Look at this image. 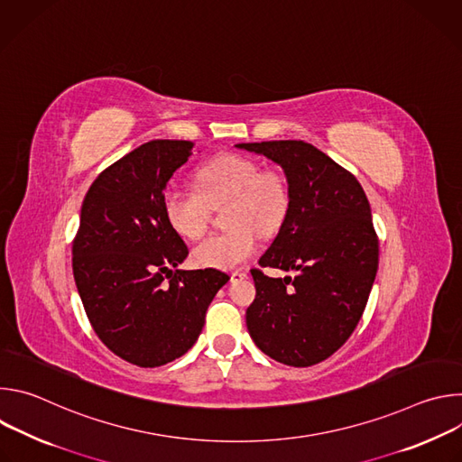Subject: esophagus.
<instances>
[{
	"instance_id": "1",
	"label": "esophagus",
	"mask_w": 462,
	"mask_h": 462,
	"mask_svg": "<svg viewBox=\"0 0 462 462\" xmlns=\"http://www.w3.org/2000/svg\"><path fill=\"white\" fill-rule=\"evenodd\" d=\"M245 278H246V273H241V271H236V273L230 274V282H232V283H237V282H241V280H245Z\"/></svg>"
}]
</instances>
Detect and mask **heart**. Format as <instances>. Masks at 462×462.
Wrapping results in <instances>:
<instances>
[{
	"mask_svg": "<svg viewBox=\"0 0 462 462\" xmlns=\"http://www.w3.org/2000/svg\"><path fill=\"white\" fill-rule=\"evenodd\" d=\"M199 193L168 186L162 193V214L173 232L186 239L199 237L208 223V205L230 199L223 234H212L191 250L195 265L232 271L257 250L259 232H276L289 212V186L278 171H259L248 157L223 153L195 173Z\"/></svg>",
	"mask_w": 462,
	"mask_h": 462,
	"instance_id": "1",
	"label": "heart"
}]
</instances>
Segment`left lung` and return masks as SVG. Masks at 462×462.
<instances>
[{
    "instance_id": "left-lung-1",
    "label": "left lung",
    "mask_w": 462,
    "mask_h": 462,
    "mask_svg": "<svg viewBox=\"0 0 462 462\" xmlns=\"http://www.w3.org/2000/svg\"><path fill=\"white\" fill-rule=\"evenodd\" d=\"M236 148L283 170L289 212L259 265L296 273L269 278L252 271L255 300L246 309V328L276 362L314 365L347 342L373 289L378 239L369 201L349 171L303 141Z\"/></svg>"
}]
</instances>
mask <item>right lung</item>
<instances>
[{
  "mask_svg": "<svg viewBox=\"0 0 462 462\" xmlns=\"http://www.w3.org/2000/svg\"><path fill=\"white\" fill-rule=\"evenodd\" d=\"M191 150L188 141H152L104 170L86 193L73 243V274L95 333L141 367L188 353L230 280L217 269H179L188 246L164 219L162 193Z\"/></svg>",
  "mask_w": 462,
  "mask_h": 462,
  "instance_id": "add662e5",
  "label": "right lung"
}]
</instances>
